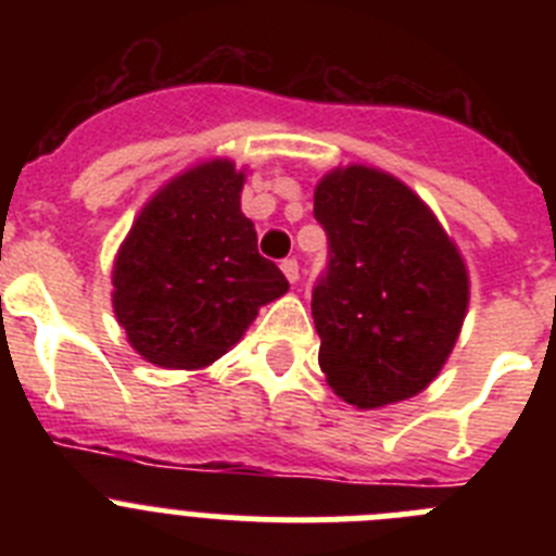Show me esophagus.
<instances>
[{"instance_id":"1","label":"esophagus","mask_w":556,"mask_h":556,"mask_svg":"<svg viewBox=\"0 0 556 556\" xmlns=\"http://www.w3.org/2000/svg\"><path fill=\"white\" fill-rule=\"evenodd\" d=\"M281 269H283V275H287L289 283L298 281V275H301V267H298V262H294V258H283Z\"/></svg>"}]
</instances>
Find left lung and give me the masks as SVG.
Listing matches in <instances>:
<instances>
[{
    "mask_svg": "<svg viewBox=\"0 0 556 556\" xmlns=\"http://www.w3.org/2000/svg\"><path fill=\"white\" fill-rule=\"evenodd\" d=\"M314 219L328 236V269L312 292L328 387L356 409L424 392L468 314L456 244L409 186L362 164L323 175Z\"/></svg>",
    "mask_w": 556,
    "mask_h": 556,
    "instance_id": "left-lung-1",
    "label": "left lung"
}]
</instances>
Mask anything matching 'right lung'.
<instances>
[{"label":"right lung","instance_id":"add662e5","mask_svg":"<svg viewBox=\"0 0 556 556\" xmlns=\"http://www.w3.org/2000/svg\"><path fill=\"white\" fill-rule=\"evenodd\" d=\"M244 172L211 159L161 186L113 262V314L132 351L166 370H203L242 339L289 281L258 253L242 214Z\"/></svg>","mask_w":556,"mask_h":556}]
</instances>
